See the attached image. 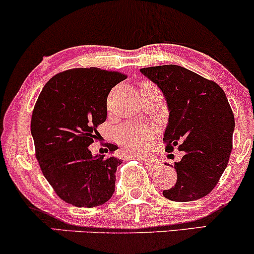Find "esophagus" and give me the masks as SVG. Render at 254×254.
<instances>
[{
	"label": "esophagus",
	"mask_w": 254,
	"mask_h": 254,
	"mask_svg": "<svg viewBox=\"0 0 254 254\" xmlns=\"http://www.w3.org/2000/svg\"><path fill=\"white\" fill-rule=\"evenodd\" d=\"M143 161L145 162V164H148L149 166H153V167H155V164L156 162L155 161H153V160H150V159H143Z\"/></svg>",
	"instance_id": "1"
}]
</instances>
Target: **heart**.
<instances>
[{"label":"heart","mask_w":254,"mask_h":254,"mask_svg":"<svg viewBox=\"0 0 254 254\" xmlns=\"http://www.w3.org/2000/svg\"><path fill=\"white\" fill-rule=\"evenodd\" d=\"M150 131L142 127H131L122 132V139L129 148L135 153H143L148 147Z\"/></svg>","instance_id":"1"}]
</instances>
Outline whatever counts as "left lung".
<instances>
[{
	"instance_id": "8db88e82",
	"label": "left lung",
	"mask_w": 254,
	"mask_h": 254,
	"mask_svg": "<svg viewBox=\"0 0 254 254\" xmlns=\"http://www.w3.org/2000/svg\"><path fill=\"white\" fill-rule=\"evenodd\" d=\"M141 72L167 100L166 150L184 151L174 162L176 185L162 193L173 202L199 199L214 190L228 165L235 127L228 99L216 82L183 66H149Z\"/></svg>"
}]
</instances>
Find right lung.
Wrapping results in <instances>:
<instances>
[{"mask_svg":"<svg viewBox=\"0 0 254 254\" xmlns=\"http://www.w3.org/2000/svg\"><path fill=\"white\" fill-rule=\"evenodd\" d=\"M121 71L74 68L58 72L40 92L31 119L36 157L44 177L64 202L78 208L106 203L115 192L122 160L93 156L89 145L106 121L107 97L125 80ZM111 153L118 149L107 143Z\"/></svg>","mask_w":254,"mask_h":254,"instance_id":"add662e5","label":"right lung"}]
</instances>
